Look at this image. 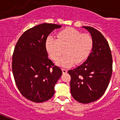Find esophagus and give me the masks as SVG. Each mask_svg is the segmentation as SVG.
Wrapping results in <instances>:
<instances>
[{"instance_id":"esophagus-1","label":"esophagus","mask_w":120,"mask_h":120,"mask_svg":"<svg viewBox=\"0 0 120 120\" xmlns=\"http://www.w3.org/2000/svg\"><path fill=\"white\" fill-rule=\"evenodd\" d=\"M62 72H63V73H66L67 72V70L65 69V68H62Z\"/></svg>"}]
</instances>
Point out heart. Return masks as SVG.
<instances>
[{"label":"heart","mask_w":120,"mask_h":120,"mask_svg":"<svg viewBox=\"0 0 120 120\" xmlns=\"http://www.w3.org/2000/svg\"><path fill=\"white\" fill-rule=\"evenodd\" d=\"M57 38L49 36L45 46L49 55L56 60L65 52V54L57 62L58 65L68 67L74 63L80 64L88 58L93 47V39L89 34L67 28L57 34Z\"/></svg>","instance_id":"b5f03b06"}]
</instances>
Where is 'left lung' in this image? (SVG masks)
Returning a JSON list of instances; mask_svg holds the SVG:
<instances>
[{
  "mask_svg": "<svg viewBox=\"0 0 120 120\" xmlns=\"http://www.w3.org/2000/svg\"><path fill=\"white\" fill-rule=\"evenodd\" d=\"M91 34L93 47L87 60L68 73L71 76L70 90L73 98L82 103L97 100L106 91L112 74L113 60L104 36L91 27H83Z\"/></svg>",
  "mask_w": 120,
  "mask_h": 120,
  "instance_id": "left-lung-1",
  "label": "left lung"
}]
</instances>
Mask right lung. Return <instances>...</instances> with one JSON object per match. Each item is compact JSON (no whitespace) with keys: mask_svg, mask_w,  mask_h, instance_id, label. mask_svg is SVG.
Segmentation results:
<instances>
[{"mask_svg":"<svg viewBox=\"0 0 120 120\" xmlns=\"http://www.w3.org/2000/svg\"><path fill=\"white\" fill-rule=\"evenodd\" d=\"M61 25L44 23L28 29L16 43L12 55L14 80L22 95L33 102L49 100L62 75L60 68L48 58L47 37Z\"/></svg>","mask_w":120,"mask_h":120,"instance_id":"right-lung-1","label":"right lung"}]
</instances>
